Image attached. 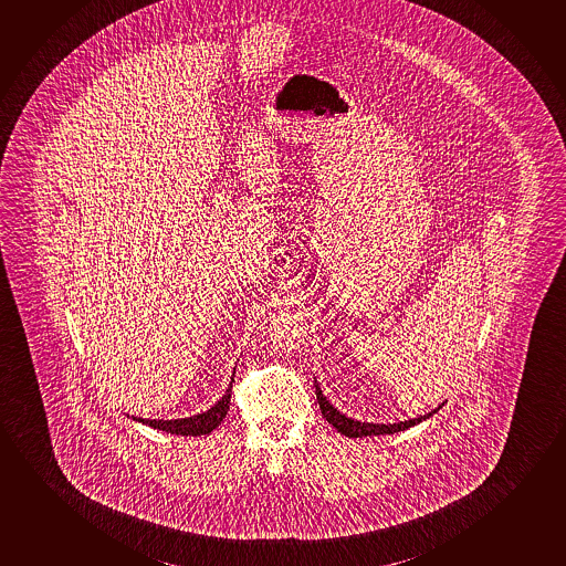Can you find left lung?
<instances>
[{"instance_id":"1","label":"left lung","mask_w":566,"mask_h":566,"mask_svg":"<svg viewBox=\"0 0 566 566\" xmlns=\"http://www.w3.org/2000/svg\"><path fill=\"white\" fill-rule=\"evenodd\" d=\"M315 395H317V402H319L321 415L327 420L328 424L340 432V434L348 436V438H366V436H384L395 434L401 432L407 428L415 427L418 422L427 420L432 417L434 412L442 409V405H438V409L430 410L427 415H420L417 418H409V420H401V422H394V424H376V422H361V420H354V418L346 417L345 412L333 407V402H328L327 397L321 391V386L315 381Z\"/></svg>"}]
</instances>
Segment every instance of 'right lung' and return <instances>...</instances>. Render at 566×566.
Returning <instances> with one entry per match:
<instances>
[{
	"label": "right lung",
	"mask_w": 566,
	"mask_h": 566,
	"mask_svg": "<svg viewBox=\"0 0 566 566\" xmlns=\"http://www.w3.org/2000/svg\"><path fill=\"white\" fill-rule=\"evenodd\" d=\"M233 376H235V371H233ZM233 376H231V381H233ZM230 401L231 384L226 389V394L221 395L220 401L212 405L205 412H200V415H192V417L187 418H172V420H164V418H154L151 420V418L132 417V420L142 422L146 427L156 428V430H164L167 434L205 436L210 434L213 428L220 427L221 422H223V418H226L228 410H230Z\"/></svg>",
	"instance_id": "add662e5"
}]
</instances>
